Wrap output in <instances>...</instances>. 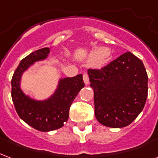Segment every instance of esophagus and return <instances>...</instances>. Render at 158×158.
Returning <instances> with one entry per match:
<instances>
[{"instance_id": "1", "label": "esophagus", "mask_w": 158, "mask_h": 158, "mask_svg": "<svg viewBox=\"0 0 158 158\" xmlns=\"http://www.w3.org/2000/svg\"><path fill=\"white\" fill-rule=\"evenodd\" d=\"M83 79H84V82H85V85H88V84H89V76H88V74H87L86 73H85L83 74Z\"/></svg>"}]
</instances>
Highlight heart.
Listing matches in <instances>:
<instances>
[{
    "instance_id": "obj_1",
    "label": "heart",
    "mask_w": 158,
    "mask_h": 158,
    "mask_svg": "<svg viewBox=\"0 0 158 158\" xmlns=\"http://www.w3.org/2000/svg\"><path fill=\"white\" fill-rule=\"evenodd\" d=\"M108 55V51L105 48H98L89 53V56L93 58V64L95 66H101L106 61Z\"/></svg>"
}]
</instances>
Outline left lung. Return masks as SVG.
Masks as SVG:
<instances>
[{
	"mask_svg": "<svg viewBox=\"0 0 158 158\" xmlns=\"http://www.w3.org/2000/svg\"><path fill=\"white\" fill-rule=\"evenodd\" d=\"M95 115L110 128L129 125L144 108L148 76L141 60L126 52L101 70H88Z\"/></svg>",
	"mask_w": 158,
	"mask_h": 158,
	"instance_id": "left-lung-1",
	"label": "left lung"
}]
</instances>
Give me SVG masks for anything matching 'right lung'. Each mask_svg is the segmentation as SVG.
<instances>
[{"label": "right lung", "mask_w": 158, "mask_h": 158, "mask_svg": "<svg viewBox=\"0 0 158 158\" xmlns=\"http://www.w3.org/2000/svg\"><path fill=\"white\" fill-rule=\"evenodd\" d=\"M51 52L49 47L30 53L20 62L12 79V98L15 109L26 123L42 132L60 129L68 121L69 108L78 93L85 86L82 74L60 78L54 92L43 100L27 95L21 87L23 73L35 62L44 61Z\"/></svg>", "instance_id": "obj_1"}]
</instances>
